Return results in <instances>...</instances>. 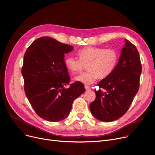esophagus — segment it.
Masks as SVG:
<instances>
[{
  "mask_svg": "<svg viewBox=\"0 0 155 155\" xmlns=\"http://www.w3.org/2000/svg\"><path fill=\"white\" fill-rule=\"evenodd\" d=\"M85 90H86L87 91H91V88L90 87L87 86V85H85Z\"/></svg>",
  "mask_w": 155,
  "mask_h": 155,
  "instance_id": "34e87169",
  "label": "esophagus"
}]
</instances>
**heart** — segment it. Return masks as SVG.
I'll use <instances>...</instances> for the list:
<instances>
[{
	"label": "heart",
	"mask_w": 155,
	"mask_h": 155,
	"mask_svg": "<svg viewBox=\"0 0 155 155\" xmlns=\"http://www.w3.org/2000/svg\"><path fill=\"white\" fill-rule=\"evenodd\" d=\"M77 54L79 60L71 55L67 56L64 59L65 66L72 74L82 71L86 66L88 70L75 78L86 85L94 83L97 77L104 79L109 76L119 58L117 52L112 48L90 46L80 50Z\"/></svg>",
	"instance_id": "heart-1"
}]
</instances>
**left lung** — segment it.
<instances>
[{
    "instance_id": "1",
    "label": "left lung",
    "mask_w": 155,
    "mask_h": 155,
    "mask_svg": "<svg viewBox=\"0 0 155 155\" xmlns=\"http://www.w3.org/2000/svg\"><path fill=\"white\" fill-rule=\"evenodd\" d=\"M142 67L136 47L125 39V45L115 69L97 85L96 98L90 104L92 115L104 122H110L123 116L140 88Z\"/></svg>"
}]
</instances>
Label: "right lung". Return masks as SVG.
I'll return each mask as SVG.
<instances>
[{
  "mask_svg": "<svg viewBox=\"0 0 155 155\" xmlns=\"http://www.w3.org/2000/svg\"><path fill=\"white\" fill-rule=\"evenodd\" d=\"M73 49L45 36L34 41L24 54L22 75L26 95L38 116L48 121L67 118L73 101L85 91L78 81L64 87L70 80L64 54Z\"/></svg>",
  "mask_w": 155,
  "mask_h": 155,
  "instance_id": "add662e5",
  "label": "right lung"
}]
</instances>
